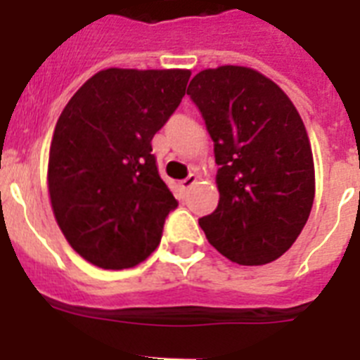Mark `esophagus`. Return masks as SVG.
Listing matches in <instances>:
<instances>
[{"label":"esophagus","instance_id":"esophagus-1","mask_svg":"<svg viewBox=\"0 0 360 360\" xmlns=\"http://www.w3.org/2000/svg\"><path fill=\"white\" fill-rule=\"evenodd\" d=\"M195 183H198V175L190 174L188 177H186V179L179 181V183H177V185H179V188H183V190H188V188H192V186H194Z\"/></svg>","mask_w":360,"mask_h":360}]
</instances>
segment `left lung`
<instances>
[{
  "label": "left lung",
  "mask_w": 360,
  "mask_h": 360,
  "mask_svg": "<svg viewBox=\"0 0 360 360\" xmlns=\"http://www.w3.org/2000/svg\"><path fill=\"white\" fill-rule=\"evenodd\" d=\"M186 93L203 115L219 166V203L199 226L231 262L271 264L300 236L315 199L304 120L282 87L243 65L203 69Z\"/></svg>",
  "instance_id": "obj_1"
}]
</instances>
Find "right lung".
<instances>
[{
    "label": "right lung",
    "mask_w": 360,
    "mask_h": 360,
    "mask_svg": "<svg viewBox=\"0 0 360 360\" xmlns=\"http://www.w3.org/2000/svg\"><path fill=\"white\" fill-rule=\"evenodd\" d=\"M190 69H102L63 108L47 166L51 207L69 245L101 269L152 255L177 207L152 139L185 96Z\"/></svg>",
    "instance_id": "add662e5"
}]
</instances>
